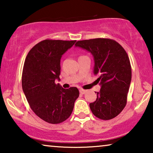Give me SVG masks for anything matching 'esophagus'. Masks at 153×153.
Listing matches in <instances>:
<instances>
[{"label": "esophagus", "instance_id": "34e87169", "mask_svg": "<svg viewBox=\"0 0 153 153\" xmlns=\"http://www.w3.org/2000/svg\"><path fill=\"white\" fill-rule=\"evenodd\" d=\"M79 92H80V93H81V94H82V95H83V94H85V93H86L87 91H86V90L80 89V90H79Z\"/></svg>", "mask_w": 153, "mask_h": 153}]
</instances>
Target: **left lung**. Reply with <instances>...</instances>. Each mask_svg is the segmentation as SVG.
Listing matches in <instances>:
<instances>
[{
	"label": "left lung",
	"instance_id": "left-lung-1",
	"mask_svg": "<svg viewBox=\"0 0 153 153\" xmlns=\"http://www.w3.org/2000/svg\"><path fill=\"white\" fill-rule=\"evenodd\" d=\"M91 53L94 58V74L101 85L97 99L90 104L91 111L98 118L110 120L116 117L127 104L131 79L128 55L114 39L96 38L78 41L75 44Z\"/></svg>",
	"mask_w": 153,
	"mask_h": 153
}]
</instances>
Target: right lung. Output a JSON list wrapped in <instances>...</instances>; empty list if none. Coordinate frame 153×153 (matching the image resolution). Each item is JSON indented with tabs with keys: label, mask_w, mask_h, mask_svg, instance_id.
I'll use <instances>...</instances> for the list:
<instances>
[{
	"label": "right lung",
	"mask_w": 153,
	"mask_h": 153,
	"mask_svg": "<svg viewBox=\"0 0 153 153\" xmlns=\"http://www.w3.org/2000/svg\"><path fill=\"white\" fill-rule=\"evenodd\" d=\"M76 40L45 39L28 52L22 72V88L33 112L46 122L58 124L72 114L79 95L76 87L68 89L60 81V59Z\"/></svg>",
	"instance_id": "add662e5"
}]
</instances>
